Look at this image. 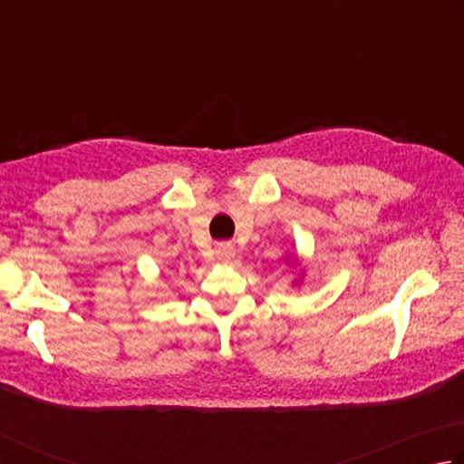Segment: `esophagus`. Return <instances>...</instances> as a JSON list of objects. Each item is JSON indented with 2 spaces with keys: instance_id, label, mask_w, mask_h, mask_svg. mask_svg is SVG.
I'll list each match as a JSON object with an SVG mask.
<instances>
[{
  "instance_id": "1",
  "label": "esophagus",
  "mask_w": 464,
  "mask_h": 464,
  "mask_svg": "<svg viewBox=\"0 0 464 464\" xmlns=\"http://www.w3.org/2000/svg\"><path fill=\"white\" fill-rule=\"evenodd\" d=\"M217 257L221 261H231L235 257V249L233 246H229V243H223V246H218L217 249Z\"/></svg>"
}]
</instances>
